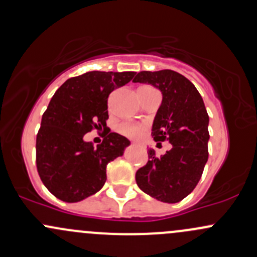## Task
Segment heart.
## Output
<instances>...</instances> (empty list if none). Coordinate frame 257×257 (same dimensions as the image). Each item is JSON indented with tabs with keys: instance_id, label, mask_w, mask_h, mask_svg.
I'll list each match as a JSON object with an SVG mask.
<instances>
[{
	"instance_id": "heart-1",
	"label": "heart",
	"mask_w": 257,
	"mask_h": 257,
	"mask_svg": "<svg viewBox=\"0 0 257 257\" xmlns=\"http://www.w3.org/2000/svg\"><path fill=\"white\" fill-rule=\"evenodd\" d=\"M117 131L121 136L132 139H139L147 131V124L144 123H136V121H124L118 125Z\"/></svg>"
}]
</instances>
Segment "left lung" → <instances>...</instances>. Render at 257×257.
<instances>
[{"label":"left lung","mask_w":257,"mask_h":257,"mask_svg":"<svg viewBox=\"0 0 257 257\" xmlns=\"http://www.w3.org/2000/svg\"><path fill=\"white\" fill-rule=\"evenodd\" d=\"M133 82L150 83L161 91L163 102L151 136L155 142L167 140L172 145L160 158L148 150L149 160L137 171V185L158 201L177 203L194 190L208 160L206 106L193 83L172 70L142 71Z\"/></svg>","instance_id":"obj_1"}]
</instances>
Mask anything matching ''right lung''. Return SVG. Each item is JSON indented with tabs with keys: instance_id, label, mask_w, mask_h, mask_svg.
Instances as JSON below:
<instances>
[{
	"instance_id": "1",
	"label": "right lung",
	"mask_w": 257,
	"mask_h": 257,
	"mask_svg": "<svg viewBox=\"0 0 257 257\" xmlns=\"http://www.w3.org/2000/svg\"><path fill=\"white\" fill-rule=\"evenodd\" d=\"M136 72L90 71L71 77L54 93L37 134V170L56 198L74 203L98 192L107 180V164L123 155L131 144L107 129L108 96ZM106 137L96 148L83 140L93 128Z\"/></svg>"
}]
</instances>
